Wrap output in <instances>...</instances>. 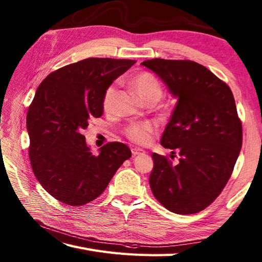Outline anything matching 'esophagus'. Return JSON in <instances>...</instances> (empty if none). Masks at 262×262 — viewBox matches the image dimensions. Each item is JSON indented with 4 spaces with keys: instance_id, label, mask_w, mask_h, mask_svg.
Wrapping results in <instances>:
<instances>
[{
    "instance_id": "1",
    "label": "esophagus",
    "mask_w": 262,
    "mask_h": 262,
    "mask_svg": "<svg viewBox=\"0 0 262 262\" xmlns=\"http://www.w3.org/2000/svg\"><path fill=\"white\" fill-rule=\"evenodd\" d=\"M132 153H133V155H134V157H136V155L143 154V153H144V151H143V149H141V148L134 147V148H132Z\"/></svg>"
}]
</instances>
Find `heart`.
I'll list each match as a JSON object with an SVG mask.
<instances>
[{
    "label": "heart",
    "instance_id": "1",
    "mask_svg": "<svg viewBox=\"0 0 262 262\" xmlns=\"http://www.w3.org/2000/svg\"><path fill=\"white\" fill-rule=\"evenodd\" d=\"M128 85L141 98L144 103L154 102L157 103L163 94L162 85L160 81L147 72H140L130 76L127 81ZM116 96V86L110 85L103 93L102 107L104 111H109L113 107V102ZM154 133V126L149 122H142V124H133L125 129V135L136 144L146 145L151 142L152 135Z\"/></svg>",
    "mask_w": 262,
    "mask_h": 262
}]
</instances>
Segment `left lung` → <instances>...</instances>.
Wrapping results in <instances>:
<instances>
[{
    "instance_id": "8db88e82",
    "label": "left lung",
    "mask_w": 262,
    "mask_h": 262,
    "mask_svg": "<svg viewBox=\"0 0 262 262\" xmlns=\"http://www.w3.org/2000/svg\"><path fill=\"white\" fill-rule=\"evenodd\" d=\"M142 65L178 100L161 145L176 149L179 162L172 164L153 153L149 186L172 213H198L223 190L241 151L242 125L234 97L226 83L196 62L154 58Z\"/></svg>"
}]
</instances>
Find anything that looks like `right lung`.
<instances>
[{"label":"right lung","mask_w":262,"mask_h":262,"mask_svg":"<svg viewBox=\"0 0 262 262\" xmlns=\"http://www.w3.org/2000/svg\"><path fill=\"white\" fill-rule=\"evenodd\" d=\"M135 63L86 58L53 72L38 86L27 114L30 163L39 183L59 202H92L132 157L119 142L105 144L93 155L82 132L91 118L102 116L105 89Z\"/></svg>","instance_id":"add662e5"}]
</instances>
